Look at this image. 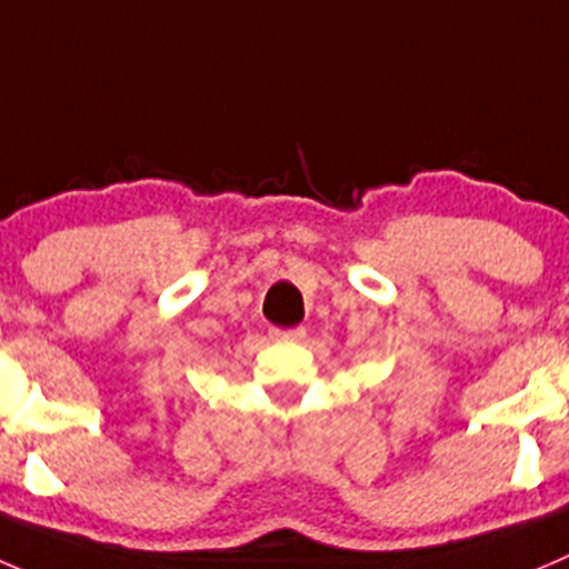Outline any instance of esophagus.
<instances>
[{"label":"esophagus","mask_w":569,"mask_h":569,"mask_svg":"<svg viewBox=\"0 0 569 569\" xmlns=\"http://www.w3.org/2000/svg\"><path fill=\"white\" fill-rule=\"evenodd\" d=\"M271 339H290V342H301L303 337H307V331H303L301 326L296 328H271Z\"/></svg>","instance_id":"1"}]
</instances>
